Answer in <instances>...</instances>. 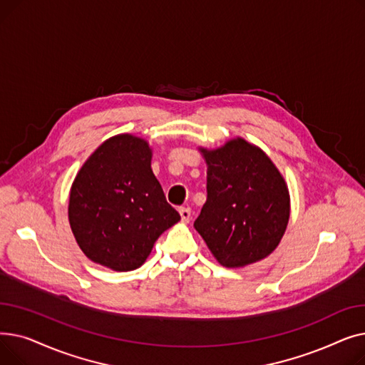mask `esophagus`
<instances>
[{
    "label": "esophagus",
    "mask_w": 365,
    "mask_h": 365,
    "mask_svg": "<svg viewBox=\"0 0 365 365\" xmlns=\"http://www.w3.org/2000/svg\"><path fill=\"white\" fill-rule=\"evenodd\" d=\"M179 213H180V217H182L183 223H187L190 220V208L189 207H182L179 210Z\"/></svg>",
    "instance_id": "1"
}]
</instances>
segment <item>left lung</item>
Segmentation results:
<instances>
[{"mask_svg":"<svg viewBox=\"0 0 365 365\" xmlns=\"http://www.w3.org/2000/svg\"><path fill=\"white\" fill-rule=\"evenodd\" d=\"M207 164V201L194 223L225 267L269 256L290 219V194L271 158L242 138L216 149L198 148Z\"/></svg>","mask_w":365,"mask_h":365,"instance_id":"8db88e82","label":"left lung"}]
</instances>
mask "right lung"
<instances>
[{"label":"right lung","instance_id":"right-lung-1","mask_svg":"<svg viewBox=\"0 0 365 365\" xmlns=\"http://www.w3.org/2000/svg\"><path fill=\"white\" fill-rule=\"evenodd\" d=\"M150 160L148 140L123 133L105 140L76 173L68 217L91 262L117 272L138 269L160 235L180 220Z\"/></svg>","mask_w":365,"mask_h":365}]
</instances>
